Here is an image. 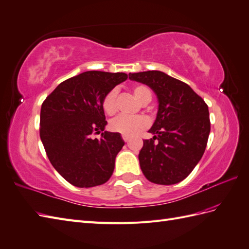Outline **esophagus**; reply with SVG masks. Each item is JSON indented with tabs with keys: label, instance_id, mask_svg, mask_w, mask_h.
<instances>
[{
	"label": "esophagus",
	"instance_id": "esophagus-1",
	"mask_svg": "<svg viewBox=\"0 0 249 249\" xmlns=\"http://www.w3.org/2000/svg\"><path fill=\"white\" fill-rule=\"evenodd\" d=\"M123 139L125 141V142H127V141H129V137H127V136H123Z\"/></svg>",
	"mask_w": 249,
	"mask_h": 249
}]
</instances>
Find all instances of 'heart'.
Listing matches in <instances>:
<instances>
[{
  "label": "heart",
  "instance_id": "1",
  "mask_svg": "<svg viewBox=\"0 0 249 249\" xmlns=\"http://www.w3.org/2000/svg\"><path fill=\"white\" fill-rule=\"evenodd\" d=\"M133 93L141 104L146 105L151 102L152 94L150 89L143 85H137L133 87ZM117 90L113 89L106 94L103 99L104 111L108 115H114L117 111ZM149 125V122L143 116H118L110 123V129L113 132L122 134L123 136L132 137L139 132L144 130Z\"/></svg>",
  "mask_w": 249,
  "mask_h": 249
}]
</instances>
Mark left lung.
I'll use <instances>...</instances> for the list:
<instances>
[{"instance_id":"8db88e82","label":"left lung","mask_w":249,"mask_h":249,"mask_svg":"<svg viewBox=\"0 0 249 249\" xmlns=\"http://www.w3.org/2000/svg\"><path fill=\"white\" fill-rule=\"evenodd\" d=\"M131 80L155 92L158 112L143 140L139 163L153 183L171 185L185 179L202 158L211 132L208 107L191 87L161 71L130 73Z\"/></svg>"}]
</instances>
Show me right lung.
<instances>
[{
    "mask_svg": "<svg viewBox=\"0 0 249 249\" xmlns=\"http://www.w3.org/2000/svg\"><path fill=\"white\" fill-rule=\"evenodd\" d=\"M126 78L123 72L87 71L60 83L44 100L39 136L51 164L72 185L96 186L112 176L124 142L119 133L104 132L103 99ZM96 132L102 139L90 137Z\"/></svg>",
    "mask_w": 249,
    "mask_h": 249,
    "instance_id": "right-lung-1",
    "label": "right lung"
}]
</instances>
